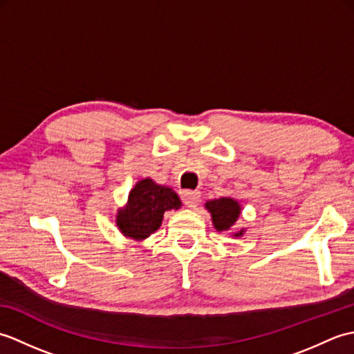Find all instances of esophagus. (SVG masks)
Segmentation results:
<instances>
[{"label":"esophagus","mask_w":354,"mask_h":354,"mask_svg":"<svg viewBox=\"0 0 354 354\" xmlns=\"http://www.w3.org/2000/svg\"><path fill=\"white\" fill-rule=\"evenodd\" d=\"M181 198H183L184 204L192 208V207L198 205V202L201 199V193L199 192H192V190H184L183 194H181Z\"/></svg>","instance_id":"esophagus-1"}]
</instances>
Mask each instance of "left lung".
Returning a JSON list of instances; mask_svg holds the SVG:
<instances>
[{
  "instance_id": "left-lung-1",
  "label": "left lung",
  "mask_w": 354,
  "mask_h": 354,
  "mask_svg": "<svg viewBox=\"0 0 354 354\" xmlns=\"http://www.w3.org/2000/svg\"><path fill=\"white\" fill-rule=\"evenodd\" d=\"M208 212L212 213L213 223L217 231H227L236 223L240 214L239 202L231 198H221L207 202ZM243 231H239L236 236H242Z\"/></svg>"
}]
</instances>
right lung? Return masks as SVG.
Masks as SVG:
<instances>
[{
  "mask_svg": "<svg viewBox=\"0 0 354 354\" xmlns=\"http://www.w3.org/2000/svg\"><path fill=\"white\" fill-rule=\"evenodd\" d=\"M181 201L167 187L156 185L152 179H142L129 193L126 208L117 214V225L124 236L146 239L160 228L164 212L178 209Z\"/></svg>",
  "mask_w": 354,
  "mask_h": 354,
  "instance_id": "add662e5",
  "label": "right lung"
}]
</instances>
